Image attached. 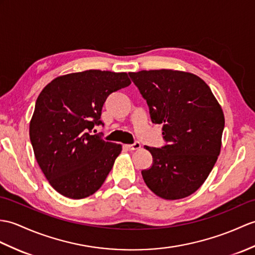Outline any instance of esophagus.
<instances>
[{
    "instance_id": "esophagus-1",
    "label": "esophagus",
    "mask_w": 255,
    "mask_h": 255,
    "mask_svg": "<svg viewBox=\"0 0 255 255\" xmlns=\"http://www.w3.org/2000/svg\"><path fill=\"white\" fill-rule=\"evenodd\" d=\"M127 147L129 150L134 151V150H139L141 147V144H140V142H134V143H132V144H128Z\"/></svg>"
}]
</instances>
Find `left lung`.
Returning a JSON list of instances; mask_svg holds the SVG:
<instances>
[{"instance_id":"1","label":"left lung","mask_w":255,"mask_h":255,"mask_svg":"<svg viewBox=\"0 0 255 255\" xmlns=\"http://www.w3.org/2000/svg\"><path fill=\"white\" fill-rule=\"evenodd\" d=\"M146 100L151 120L162 124L168 144L146 146L153 156L142 177L152 192L179 200L203 185L221 153L225 117L210 87L191 73L173 69L129 73Z\"/></svg>"}]
</instances>
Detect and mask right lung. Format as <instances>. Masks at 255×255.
<instances>
[{
    "label": "right lung",
    "mask_w": 255,
    "mask_h": 255,
    "mask_svg": "<svg viewBox=\"0 0 255 255\" xmlns=\"http://www.w3.org/2000/svg\"><path fill=\"white\" fill-rule=\"evenodd\" d=\"M127 73L90 69L56 77L41 91L29 126L34 156L50 185L69 199L98 191L122 144L91 134L112 92L128 87Z\"/></svg>",
    "instance_id": "obj_1"
}]
</instances>
